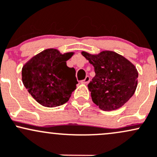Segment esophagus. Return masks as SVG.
Instances as JSON below:
<instances>
[{
    "instance_id": "34e87169",
    "label": "esophagus",
    "mask_w": 157,
    "mask_h": 157,
    "mask_svg": "<svg viewBox=\"0 0 157 157\" xmlns=\"http://www.w3.org/2000/svg\"><path fill=\"white\" fill-rule=\"evenodd\" d=\"M90 76H86V78L84 79L83 81H82V83L84 84H88L90 82Z\"/></svg>"
}]
</instances>
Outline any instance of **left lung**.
I'll return each mask as SVG.
<instances>
[{
  "mask_svg": "<svg viewBox=\"0 0 157 157\" xmlns=\"http://www.w3.org/2000/svg\"><path fill=\"white\" fill-rule=\"evenodd\" d=\"M94 67L96 75L88 84L93 101L105 111L122 107L134 94L138 82L136 68L124 56L113 51L97 55L82 52Z\"/></svg>",
  "mask_w": 157,
  "mask_h": 157,
  "instance_id": "left-lung-1",
  "label": "left lung"
}]
</instances>
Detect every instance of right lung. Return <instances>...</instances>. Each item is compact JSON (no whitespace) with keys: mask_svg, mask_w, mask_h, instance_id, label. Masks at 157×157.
<instances>
[{"mask_svg":"<svg viewBox=\"0 0 157 157\" xmlns=\"http://www.w3.org/2000/svg\"><path fill=\"white\" fill-rule=\"evenodd\" d=\"M73 54H61L56 49H47L24 65L23 84L40 105L55 107L70 99L78 84L75 69L68 67L66 62Z\"/></svg>","mask_w":157,"mask_h":157,"instance_id":"obj_1","label":"right lung"}]
</instances>
